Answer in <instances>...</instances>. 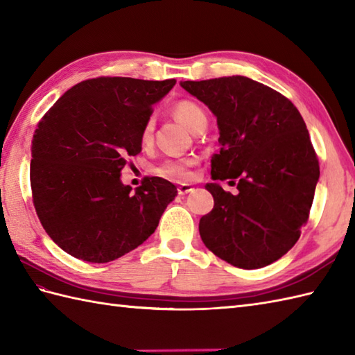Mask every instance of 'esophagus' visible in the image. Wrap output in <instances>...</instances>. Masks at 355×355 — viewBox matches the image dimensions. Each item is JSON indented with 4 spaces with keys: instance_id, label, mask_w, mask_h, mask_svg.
<instances>
[{
    "instance_id": "esophagus-1",
    "label": "esophagus",
    "mask_w": 355,
    "mask_h": 355,
    "mask_svg": "<svg viewBox=\"0 0 355 355\" xmlns=\"http://www.w3.org/2000/svg\"><path fill=\"white\" fill-rule=\"evenodd\" d=\"M190 191H193V185L191 184H180L178 187V193L180 196H185V194H188Z\"/></svg>"
}]
</instances>
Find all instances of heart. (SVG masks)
<instances>
[{
  "mask_svg": "<svg viewBox=\"0 0 355 355\" xmlns=\"http://www.w3.org/2000/svg\"><path fill=\"white\" fill-rule=\"evenodd\" d=\"M173 114L178 120L187 125L188 129L196 132L200 128L207 125V112L203 111L200 105L196 103L193 100H180L173 107ZM153 130H155V118L148 116L144 121L143 128H141L139 139L141 144H150L153 139ZM194 164V159H168L164 161L159 167L156 168V173L162 178H170L176 180H184L190 178V167Z\"/></svg>",
  "mask_w": 355,
  "mask_h": 355,
  "instance_id": "1",
  "label": "heart"
}]
</instances>
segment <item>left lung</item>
Listing matches in <instances>:
<instances>
[{"mask_svg": "<svg viewBox=\"0 0 355 355\" xmlns=\"http://www.w3.org/2000/svg\"><path fill=\"white\" fill-rule=\"evenodd\" d=\"M216 115L220 152L212 180H237L239 194L205 185L214 208L200 218L202 241L240 269L277 261L301 237L319 180V161L296 106L249 77L180 82Z\"/></svg>", "mask_w": 355, "mask_h": 355, "instance_id": "obj_1", "label": "left lung"}]
</instances>
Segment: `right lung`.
<instances>
[{
    "mask_svg": "<svg viewBox=\"0 0 355 355\" xmlns=\"http://www.w3.org/2000/svg\"><path fill=\"white\" fill-rule=\"evenodd\" d=\"M132 77H97L68 89L31 141L30 184L45 232L74 258L109 263L155 232L178 190L144 178L135 191L121 170L141 152L139 133L152 106L175 86Z\"/></svg>",
    "mask_w": 355,
    "mask_h": 355,
    "instance_id": "add662e5",
    "label": "right lung"
}]
</instances>
